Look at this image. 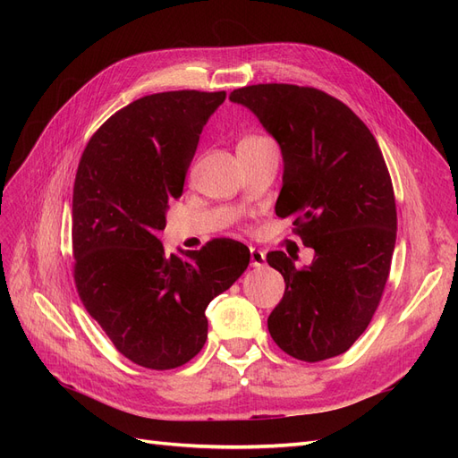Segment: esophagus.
<instances>
[{"mask_svg":"<svg viewBox=\"0 0 458 458\" xmlns=\"http://www.w3.org/2000/svg\"><path fill=\"white\" fill-rule=\"evenodd\" d=\"M250 263L254 267L266 266V252L259 250V248H250Z\"/></svg>","mask_w":458,"mask_h":458,"instance_id":"esophagus-1","label":"esophagus"}]
</instances>
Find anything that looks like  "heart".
Segmentation results:
<instances>
[{
    "mask_svg": "<svg viewBox=\"0 0 458 458\" xmlns=\"http://www.w3.org/2000/svg\"><path fill=\"white\" fill-rule=\"evenodd\" d=\"M263 141H269V140H267V137H259V135H248L239 145H258V143H263Z\"/></svg>",
    "mask_w": 458,
    "mask_h": 458,
    "instance_id": "1",
    "label": "heart"
}]
</instances>
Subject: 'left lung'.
<instances>
[{
	"instance_id": "8db88e82",
	"label": "left lung",
	"mask_w": 458,
	"mask_h": 458,
	"mask_svg": "<svg viewBox=\"0 0 458 458\" xmlns=\"http://www.w3.org/2000/svg\"><path fill=\"white\" fill-rule=\"evenodd\" d=\"M281 145L283 189L275 212L313 248L310 267L267 254L284 294L269 335L306 363L348 352L382 300L395 246L397 212L390 172L365 122L317 88L256 84L233 89Z\"/></svg>"
}]
</instances>
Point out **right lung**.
I'll use <instances>...</instances> for the list:
<instances>
[{
	"mask_svg": "<svg viewBox=\"0 0 458 458\" xmlns=\"http://www.w3.org/2000/svg\"><path fill=\"white\" fill-rule=\"evenodd\" d=\"M225 91H164L120 108L80 158L72 197L74 284L86 311L131 363L170 370L208 338L206 308L248 267L250 250L212 239L165 256L158 233L183 192L200 133Z\"/></svg>",
	"mask_w": 458,
	"mask_h": 458,
	"instance_id": "1",
	"label": "right lung"
}]
</instances>
